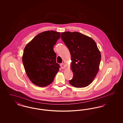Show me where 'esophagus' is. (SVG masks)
I'll use <instances>...</instances> for the list:
<instances>
[{
  "instance_id": "esophagus-1",
  "label": "esophagus",
  "mask_w": 123,
  "mask_h": 123,
  "mask_svg": "<svg viewBox=\"0 0 123 123\" xmlns=\"http://www.w3.org/2000/svg\"><path fill=\"white\" fill-rule=\"evenodd\" d=\"M60 66H61V67L62 69H64V68H65V65H64V63H62V64H60Z\"/></svg>"
}]
</instances>
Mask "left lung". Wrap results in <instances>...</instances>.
<instances>
[{"mask_svg": "<svg viewBox=\"0 0 123 123\" xmlns=\"http://www.w3.org/2000/svg\"><path fill=\"white\" fill-rule=\"evenodd\" d=\"M61 38L71 54L73 77L69 80L70 85L76 88L88 86L99 69L101 54L95 42L77 32L61 33Z\"/></svg>", "mask_w": 123, "mask_h": 123, "instance_id": "8db88e82", "label": "left lung"}]
</instances>
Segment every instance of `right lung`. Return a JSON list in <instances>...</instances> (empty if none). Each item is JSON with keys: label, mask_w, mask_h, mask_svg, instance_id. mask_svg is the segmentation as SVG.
I'll use <instances>...</instances> for the list:
<instances>
[{"label": "right lung", "mask_w": 123, "mask_h": 123, "mask_svg": "<svg viewBox=\"0 0 123 123\" xmlns=\"http://www.w3.org/2000/svg\"><path fill=\"white\" fill-rule=\"evenodd\" d=\"M60 33L47 31L41 33L26 46L23 56L25 72L30 81L39 87L49 85L59 71L53 46Z\"/></svg>", "instance_id": "right-lung-1"}]
</instances>
